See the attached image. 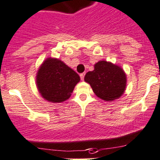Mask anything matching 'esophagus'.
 <instances>
[{
    "label": "esophagus",
    "instance_id": "obj_1",
    "mask_svg": "<svg viewBox=\"0 0 160 160\" xmlns=\"http://www.w3.org/2000/svg\"><path fill=\"white\" fill-rule=\"evenodd\" d=\"M84 75H85V73H81V74L80 75V79H81V80H83V79H84Z\"/></svg>",
    "mask_w": 160,
    "mask_h": 160
}]
</instances>
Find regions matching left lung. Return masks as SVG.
Listing matches in <instances>:
<instances>
[{
	"mask_svg": "<svg viewBox=\"0 0 160 160\" xmlns=\"http://www.w3.org/2000/svg\"><path fill=\"white\" fill-rule=\"evenodd\" d=\"M85 82L88 83L95 94L105 101H113L124 92L126 74L120 66L101 60L94 65V70L86 73Z\"/></svg>",
	"mask_w": 160,
	"mask_h": 160,
	"instance_id": "left-lung-1",
	"label": "left lung"
}]
</instances>
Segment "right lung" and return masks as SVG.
Wrapping results in <instances>:
<instances>
[{"label": "right lung", "instance_id": "add662e5", "mask_svg": "<svg viewBox=\"0 0 160 160\" xmlns=\"http://www.w3.org/2000/svg\"><path fill=\"white\" fill-rule=\"evenodd\" d=\"M36 80L44 99L52 103H61L71 96L80 78L63 61L48 57L38 69Z\"/></svg>", "mask_w": 160, "mask_h": 160}]
</instances>
